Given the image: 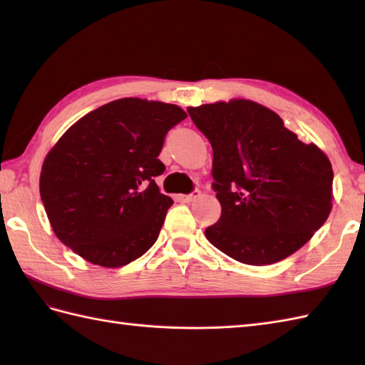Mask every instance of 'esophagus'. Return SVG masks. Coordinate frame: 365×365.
<instances>
[{"label":"esophagus","mask_w":365,"mask_h":365,"mask_svg":"<svg viewBox=\"0 0 365 365\" xmlns=\"http://www.w3.org/2000/svg\"><path fill=\"white\" fill-rule=\"evenodd\" d=\"M200 197V191L199 190H195L191 192V195H185V196H180V200H183V202H195L196 199Z\"/></svg>","instance_id":"esophagus-1"}]
</instances>
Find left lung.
<instances>
[{"mask_svg": "<svg viewBox=\"0 0 365 365\" xmlns=\"http://www.w3.org/2000/svg\"><path fill=\"white\" fill-rule=\"evenodd\" d=\"M213 149L221 218L205 229L215 247L246 265L289 257L328 220L332 168L279 115L251 100L188 108Z\"/></svg>", "mask_w": 365, "mask_h": 365, "instance_id": "8db88e82", "label": "left lung"}]
</instances>
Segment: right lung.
Listing matches in <instances>:
<instances>
[{
	"label": "right lung",
	"instance_id": "right-lung-1",
	"mask_svg": "<svg viewBox=\"0 0 365 365\" xmlns=\"http://www.w3.org/2000/svg\"><path fill=\"white\" fill-rule=\"evenodd\" d=\"M182 108L120 98L91 111L45 157L41 197L56 237L94 265L119 268L157 242L174 200L155 177L168 131Z\"/></svg>",
	"mask_w": 365,
	"mask_h": 365
}]
</instances>
